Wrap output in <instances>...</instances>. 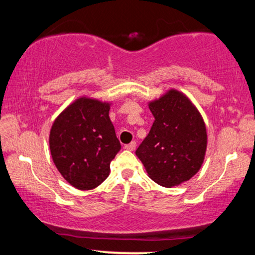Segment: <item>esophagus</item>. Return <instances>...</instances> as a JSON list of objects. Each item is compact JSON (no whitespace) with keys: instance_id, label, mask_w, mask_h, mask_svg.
<instances>
[{"instance_id":"obj_1","label":"esophagus","mask_w":255,"mask_h":255,"mask_svg":"<svg viewBox=\"0 0 255 255\" xmlns=\"http://www.w3.org/2000/svg\"><path fill=\"white\" fill-rule=\"evenodd\" d=\"M135 145H137V144H135V141H131L130 144L125 145L124 148L128 149V151H133V149L135 148Z\"/></svg>"}]
</instances>
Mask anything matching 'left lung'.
I'll use <instances>...</instances> for the list:
<instances>
[{
    "mask_svg": "<svg viewBox=\"0 0 255 255\" xmlns=\"http://www.w3.org/2000/svg\"><path fill=\"white\" fill-rule=\"evenodd\" d=\"M154 122L135 151L148 176L172 188L191 179L203 163L207 128L200 111L179 90L148 103Z\"/></svg>",
    "mask_w": 255,
    "mask_h": 255,
    "instance_id": "obj_1",
    "label": "left lung"
}]
</instances>
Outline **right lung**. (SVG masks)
I'll return each instance as SVG.
<instances>
[{"label": "right lung", "instance_id": "obj_1", "mask_svg": "<svg viewBox=\"0 0 255 255\" xmlns=\"http://www.w3.org/2000/svg\"><path fill=\"white\" fill-rule=\"evenodd\" d=\"M110 103L80 97L55 118L50 149L62 177L76 189L90 190L109 176L121 142L109 117Z\"/></svg>", "mask_w": 255, "mask_h": 255}]
</instances>
